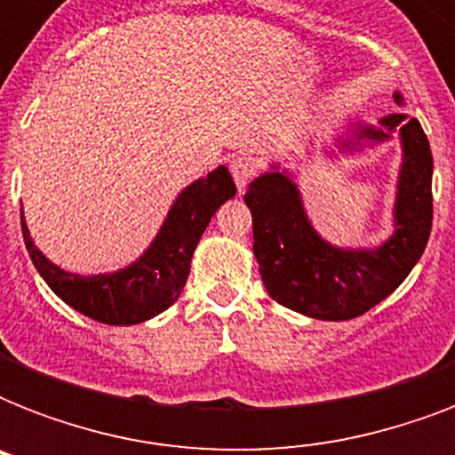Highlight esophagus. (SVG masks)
<instances>
[{
    "label": "esophagus",
    "instance_id": "1",
    "mask_svg": "<svg viewBox=\"0 0 455 455\" xmlns=\"http://www.w3.org/2000/svg\"><path fill=\"white\" fill-rule=\"evenodd\" d=\"M257 164L252 157H234L231 160V174H234V181L238 186V191H245V186L252 177H255Z\"/></svg>",
    "mask_w": 455,
    "mask_h": 455
}]
</instances>
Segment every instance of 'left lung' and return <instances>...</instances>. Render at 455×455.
I'll return each instance as SVG.
<instances>
[{
    "label": "left lung",
    "instance_id": "left-lung-1",
    "mask_svg": "<svg viewBox=\"0 0 455 455\" xmlns=\"http://www.w3.org/2000/svg\"><path fill=\"white\" fill-rule=\"evenodd\" d=\"M395 101L403 106L396 92ZM399 132L402 164L396 177L395 231L375 248H339L318 234L304 210L298 177L271 163L252 179L245 205L252 212L255 257L264 288L278 304L321 321H349L389 298L425 252L432 228V153L416 117L385 116L378 124L349 123L335 137V152L352 156Z\"/></svg>",
    "mask_w": 455,
    "mask_h": 455
}]
</instances>
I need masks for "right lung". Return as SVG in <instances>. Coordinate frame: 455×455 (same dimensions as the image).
I'll list each match as a JSON object with an SVG mask.
<instances>
[{
  "label": "right lung",
  "mask_w": 455,
  "mask_h": 455,
  "mask_svg": "<svg viewBox=\"0 0 455 455\" xmlns=\"http://www.w3.org/2000/svg\"><path fill=\"white\" fill-rule=\"evenodd\" d=\"M235 196L228 170L220 164L207 177L181 188L151 245L132 264L117 271L82 276L60 269L35 245L20 212L25 248L39 276L66 304L99 323L134 325L163 314L177 302L191 271L200 235L227 200Z\"/></svg>",
  "instance_id": "1"
}]
</instances>
